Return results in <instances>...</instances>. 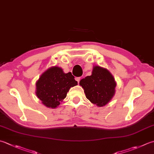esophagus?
<instances>
[{"mask_svg":"<svg viewBox=\"0 0 154 154\" xmlns=\"http://www.w3.org/2000/svg\"><path fill=\"white\" fill-rule=\"evenodd\" d=\"M75 80H76L77 81V83H79L80 80H81V77H76V79H75Z\"/></svg>","mask_w":154,"mask_h":154,"instance_id":"esophagus-1","label":"esophagus"}]
</instances>
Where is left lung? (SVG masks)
Returning <instances> with one entry per match:
<instances>
[{"label": "left lung", "instance_id": "8db88e82", "mask_svg": "<svg viewBox=\"0 0 154 154\" xmlns=\"http://www.w3.org/2000/svg\"><path fill=\"white\" fill-rule=\"evenodd\" d=\"M79 85L87 99L98 107H103L113 97L117 83L107 69L95 65L93 67L91 75L81 79Z\"/></svg>", "mask_w": 154, "mask_h": 154}]
</instances>
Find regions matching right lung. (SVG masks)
I'll use <instances>...</instances> for the list:
<instances>
[{"label":"right lung","mask_w":154,"mask_h":154,"mask_svg":"<svg viewBox=\"0 0 154 154\" xmlns=\"http://www.w3.org/2000/svg\"><path fill=\"white\" fill-rule=\"evenodd\" d=\"M77 81L71 72L65 73L62 68L53 66L47 69L36 82V95L47 107L55 109L61 104L71 87Z\"/></svg>","instance_id":"obj_1"}]
</instances>
